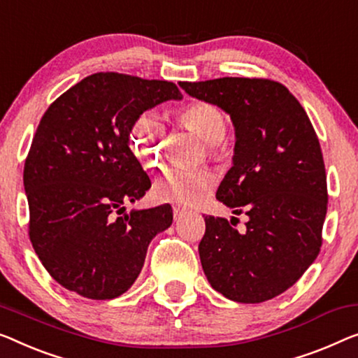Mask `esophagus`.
Instances as JSON below:
<instances>
[{
  "mask_svg": "<svg viewBox=\"0 0 358 358\" xmlns=\"http://www.w3.org/2000/svg\"><path fill=\"white\" fill-rule=\"evenodd\" d=\"M183 213H186V209H181L180 206H173V217H175V220H177V218H180L181 215H183Z\"/></svg>",
  "mask_w": 358,
  "mask_h": 358,
  "instance_id": "obj_1",
  "label": "esophagus"
}]
</instances>
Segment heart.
<instances>
[{"instance_id":"1","label":"heart","mask_w":358,"mask_h":358,"mask_svg":"<svg viewBox=\"0 0 358 358\" xmlns=\"http://www.w3.org/2000/svg\"><path fill=\"white\" fill-rule=\"evenodd\" d=\"M177 120L185 130L194 133L206 143L212 157L223 156L227 117L217 104L209 101H191L177 109ZM167 140V130L151 112L138 115L128 135L133 154L148 169L157 167L162 162ZM215 183L217 175L209 169L169 167L154 181V194L161 201L194 206L201 204L210 194Z\"/></svg>"}]
</instances>
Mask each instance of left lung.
I'll use <instances>...</instances> for the list:
<instances>
[{"label": "left lung", "instance_id": "8db88e82", "mask_svg": "<svg viewBox=\"0 0 358 358\" xmlns=\"http://www.w3.org/2000/svg\"><path fill=\"white\" fill-rule=\"evenodd\" d=\"M180 87L228 112L236 128L233 167L217 199L248 222L238 230V217H204L199 257L207 280L243 303L280 296L306 273L323 243L328 186L315 128L275 80L223 77Z\"/></svg>", "mask_w": 358, "mask_h": 358}]
</instances>
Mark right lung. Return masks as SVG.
<instances>
[{
  "label": "right lung",
  "instance_id": "right-lung-1",
  "mask_svg": "<svg viewBox=\"0 0 358 358\" xmlns=\"http://www.w3.org/2000/svg\"><path fill=\"white\" fill-rule=\"evenodd\" d=\"M180 90L165 80L98 72L62 93L43 114L24 165L29 238L61 286L104 301L130 287L170 204L124 213L151 188L128 146L138 115Z\"/></svg>",
  "mask_w": 358,
  "mask_h": 358
}]
</instances>
